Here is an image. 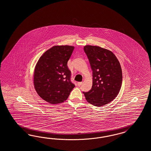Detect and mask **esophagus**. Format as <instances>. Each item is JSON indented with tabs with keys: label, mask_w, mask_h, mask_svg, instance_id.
I'll use <instances>...</instances> for the list:
<instances>
[{
	"label": "esophagus",
	"mask_w": 151,
	"mask_h": 151,
	"mask_svg": "<svg viewBox=\"0 0 151 151\" xmlns=\"http://www.w3.org/2000/svg\"><path fill=\"white\" fill-rule=\"evenodd\" d=\"M82 82H78V86H81V85H82Z\"/></svg>",
	"instance_id": "esophagus-1"
}]
</instances>
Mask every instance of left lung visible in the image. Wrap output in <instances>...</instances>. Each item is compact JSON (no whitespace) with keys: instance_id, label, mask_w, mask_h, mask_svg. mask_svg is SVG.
Here are the masks:
<instances>
[{"instance_id":"obj_1","label":"left lung","mask_w":151,"mask_h":151,"mask_svg":"<svg viewBox=\"0 0 151 151\" xmlns=\"http://www.w3.org/2000/svg\"><path fill=\"white\" fill-rule=\"evenodd\" d=\"M83 50L92 70V86L83 92L87 102L95 106H102L114 100L122 82L121 65L114 54L98 46L86 45Z\"/></svg>"}]
</instances>
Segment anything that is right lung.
<instances>
[{
  "label": "right lung",
  "instance_id": "add662e5",
  "mask_svg": "<svg viewBox=\"0 0 151 151\" xmlns=\"http://www.w3.org/2000/svg\"><path fill=\"white\" fill-rule=\"evenodd\" d=\"M73 46L55 45L46 51L34 69V85L38 95L51 104L66 100L75 85L70 81L68 61Z\"/></svg>",
  "mask_w": 151,
  "mask_h": 151
}]
</instances>
